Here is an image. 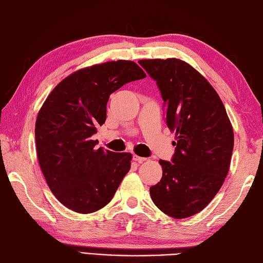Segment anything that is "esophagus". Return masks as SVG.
<instances>
[{"mask_svg":"<svg viewBox=\"0 0 263 263\" xmlns=\"http://www.w3.org/2000/svg\"><path fill=\"white\" fill-rule=\"evenodd\" d=\"M133 161H136V162H138V163H143L145 161H147V158L140 157V156H138V155H135V156H133Z\"/></svg>","mask_w":263,"mask_h":263,"instance_id":"obj_1","label":"esophagus"}]
</instances>
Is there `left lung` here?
<instances>
[{
    "label": "left lung",
    "instance_id": "1",
    "mask_svg": "<svg viewBox=\"0 0 263 263\" xmlns=\"http://www.w3.org/2000/svg\"><path fill=\"white\" fill-rule=\"evenodd\" d=\"M157 82L166 124L176 133L172 162L159 161L163 176L149 192L154 204L174 219L200 212L227 177L234 130L217 91L205 77L178 58L139 60Z\"/></svg>",
    "mask_w": 263,
    "mask_h": 263
}]
</instances>
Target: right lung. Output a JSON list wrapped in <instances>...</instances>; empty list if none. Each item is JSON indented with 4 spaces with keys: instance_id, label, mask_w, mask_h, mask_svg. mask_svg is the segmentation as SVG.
Returning <instances> with one entry per match:
<instances>
[{
    "instance_id": "right-lung-1",
    "label": "right lung",
    "mask_w": 263,
    "mask_h": 263,
    "mask_svg": "<svg viewBox=\"0 0 263 263\" xmlns=\"http://www.w3.org/2000/svg\"><path fill=\"white\" fill-rule=\"evenodd\" d=\"M145 77L131 60L92 65L65 77L43 102L35 123L36 153L46 183L64 206L87 214L114 197L132 154L97 148L92 136L106 121L112 92Z\"/></svg>"
}]
</instances>
